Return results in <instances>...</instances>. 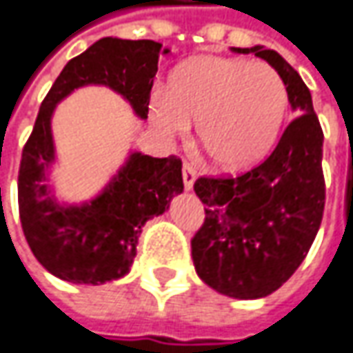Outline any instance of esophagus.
<instances>
[{
    "label": "esophagus",
    "instance_id": "34e87169",
    "mask_svg": "<svg viewBox=\"0 0 353 353\" xmlns=\"http://www.w3.org/2000/svg\"><path fill=\"white\" fill-rule=\"evenodd\" d=\"M194 179H196V168L192 167L190 163L183 165V183H185L186 190H190L194 185Z\"/></svg>",
    "mask_w": 353,
    "mask_h": 353
}]
</instances>
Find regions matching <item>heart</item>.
Listing matches in <instances>:
<instances>
[{
    "mask_svg": "<svg viewBox=\"0 0 353 353\" xmlns=\"http://www.w3.org/2000/svg\"><path fill=\"white\" fill-rule=\"evenodd\" d=\"M288 109L286 83L272 65L201 55L183 63L159 89L150 115L168 137H185L190 119L206 157L238 170L258 163L276 141Z\"/></svg>",
    "mask_w": 353,
    "mask_h": 353,
    "instance_id": "1",
    "label": "heart"
}]
</instances>
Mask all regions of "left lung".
<instances>
[{
	"label": "left lung",
	"instance_id": "left-lung-1",
	"mask_svg": "<svg viewBox=\"0 0 353 353\" xmlns=\"http://www.w3.org/2000/svg\"><path fill=\"white\" fill-rule=\"evenodd\" d=\"M254 53L280 73L296 117L276 149L236 176H199L194 192L204 221L190 240L192 262L204 284L230 298H262L298 270L318 234L326 181L324 132L306 83L290 63L260 45Z\"/></svg>",
	"mask_w": 353,
	"mask_h": 353
}]
</instances>
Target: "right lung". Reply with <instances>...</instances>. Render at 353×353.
Segmentation results:
<instances>
[{"label":"right lung","mask_w":353,"mask_h":353,"mask_svg":"<svg viewBox=\"0 0 353 353\" xmlns=\"http://www.w3.org/2000/svg\"><path fill=\"white\" fill-rule=\"evenodd\" d=\"M163 45L150 39L103 37L63 67L45 95L27 139L17 176L19 219L27 244L45 270L73 284H103L131 270L143 224L163 214L183 192V161L132 152L105 192L83 206L53 203L45 168L53 161L51 115L55 105L83 85H107L149 115L152 81ZM165 53H168L165 49Z\"/></svg>","instance_id":"obj_1"}]
</instances>
